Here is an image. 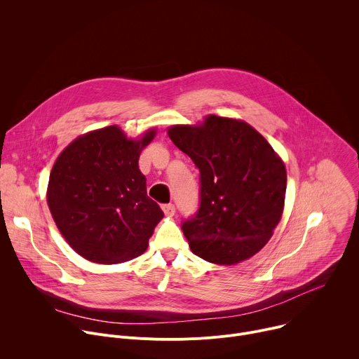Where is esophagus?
I'll list each match as a JSON object with an SVG mask.
<instances>
[{
  "mask_svg": "<svg viewBox=\"0 0 359 359\" xmlns=\"http://www.w3.org/2000/svg\"><path fill=\"white\" fill-rule=\"evenodd\" d=\"M162 210L165 212V215H166L168 217H172V216H175V213H176V208H175V204H172V203L163 204Z\"/></svg>",
  "mask_w": 359,
  "mask_h": 359,
  "instance_id": "1",
  "label": "esophagus"
}]
</instances>
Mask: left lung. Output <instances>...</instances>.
Segmentation results:
<instances>
[{
  "mask_svg": "<svg viewBox=\"0 0 359 359\" xmlns=\"http://www.w3.org/2000/svg\"><path fill=\"white\" fill-rule=\"evenodd\" d=\"M168 135L200 172L198 210L182 224L191 251L223 266L250 259L281 219L284 162L243 121L209 115L201 125L172 126Z\"/></svg>",
  "mask_w": 359,
  "mask_h": 359,
  "instance_id": "1",
  "label": "left lung"
}]
</instances>
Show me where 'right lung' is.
Returning a JSON list of instances; mask_svg holds the SVG:
<instances>
[{
	"instance_id": "add662e5",
	"label": "right lung",
	"mask_w": 359,
	"mask_h": 359,
	"mask_svg": "<svg viewBox=\"0 0 359 359\" xmlns=\"http://www.w3.org/2000/svg\"><path fill=\"white\" fill-rule=\"evenodd\" d=\"M156 130L128 139L118 126L75 139L49 175L46 200L61 234L83 259L123 263L143 254L163 212L146 193L139 156Z\"/></svg>"
}]
</instances>
